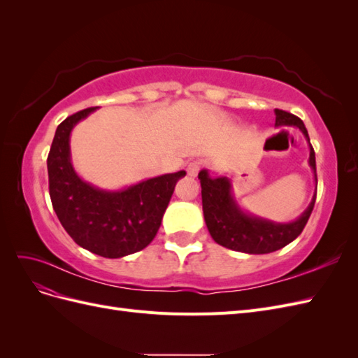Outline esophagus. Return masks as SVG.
I'll list each match as a JSON object with an SVG mask.
<instances>
[{
    "mask_svg": "<svg viewBox=\"0 0 358 358\" xmlns=\"http://www.w3.org/2000/svg\"><path fill=\"white\" fill-rule=\"evenodd\" d=\"M201 169V162L200 161H191L187 166V173L191 178H196L199 175V171Z\"/></svg>",
    "mask_w": 358,
    "mask_h": 358,
    "instance_id": "esophagus-1",
    "label": "esophagus"
}]
</instances>
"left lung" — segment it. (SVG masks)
<instances>
[{
	"mask_svg": "<svg viewBox=\"0 0 358 358\" xmlns=\"http://www.w3.org/2000/svg\"><path fill=\"white\" fill-rule=\"evenodd\" d=\"M276 127H296L305 136L309 145V166L317 182L315 152L310 145L308 129L300 117L285 110L275 109ZM201 183L203 215L212 239L224 246L245 254H268L287 246L303 231L315 204L313 194L308 209L296 221L273 222L245 212L233 196L231 180L227 176L212 178L208 170L199 173Z\"/></svg>",
	"mask_w": 358,
	"mask_h": 358,
	"instance_id": "left-lung-1",
	"label": "left lung"
}]
</instances>
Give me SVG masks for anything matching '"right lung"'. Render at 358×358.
Segmentation results:
<instances>
[{"label":"right lung","instance_id":"right-lung-1","mask_svg":"<svg viewBox=\"0 0 358 358\" xmlns=\"http://www.w3.org/2000/svg\"><path fill=\"white\" fill-rule=\"evenodd\" d=\"M99 107L62 121L49 150V194L59 222L79 246L104 258L142 251L154 241L176 183L185 170L150 178L117 191L85 182L71 164L73 128Z\"/></svg>","mask_w":358,"mask_h":358}]
</instances>
